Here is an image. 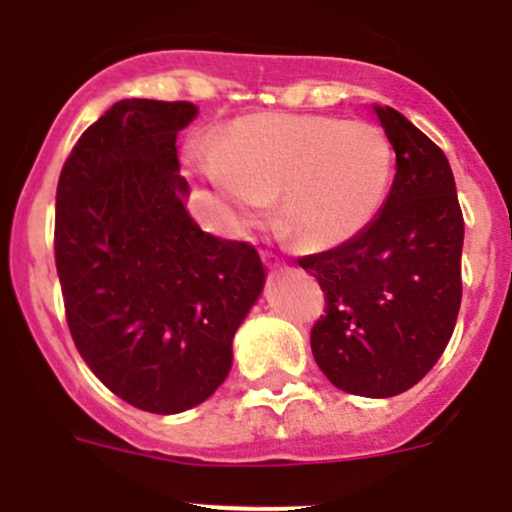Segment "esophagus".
Wrapping results in <instances>:
<instances>
[{
	"instance_id": "34e87169",
	"label": "esophagus",
	"mask_w": 512,
	"mask_h": 512,
	"mask_svg": "<svg viewBox=\"0 0 512 512\" xmlns=\"http://www.w3.org/2000/svg\"><path fill=\"white\" fill-rule=\"evenodd\" d=\"M262 260H265V265L272 267V270H277V267H280V260H277L275 255H270V252H265V255H262Z\"/></svg>"
}]
</instances>
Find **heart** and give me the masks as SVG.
Segmentation results:
<instances>
[{"label": "heart", "instance_id": "b5f03b06", "mask_svg": "<svg viewBox=\"0 0 512 512\" xmlns=\"http://www.w3.org/2000/svg\"><path fill=\"white\" fill-rule=\"evenodd\" d=\"M393 167L380 127L317 114L242 117L195 160L232 230L255 225L277 200V225L305 250L365 232L388 200Z\"/></svg>", "mask_w": 512, "mask_h": 512}]
</instances>
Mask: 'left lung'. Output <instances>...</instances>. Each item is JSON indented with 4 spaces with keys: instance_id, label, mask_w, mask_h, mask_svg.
I'll return each instance as SVG.
<instances>
[{
    "instance_id": "8db88e82",
    "label": "left lung",
    "mask_w": 512,
    "mask_h": 512,
    "mask_svg": "<svg viewBox=\"0 0 512 512\" xmlns=\"http://www.w3.org/2000/svg\"><path fill=\"white\" fill-rule=\"evenodd\" d=\"M372 107L395 150L388 200L355 240L297 262L327 302L310 335L317 367L345 393L393 398L453 335L465 225L443 150L398 109Z\"/></svg>"
}]
</instances>
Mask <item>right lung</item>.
<instances>
[{
  "label": "right lung",
  "instance_id": "right-lung-1",
  "mask_svg": "<svg viewBox=\"0 0 512 512\" xmlns=\"http://www.w3.org/2000/svg\"><path fill=\"white\" fill-rule=\"evenodd\" d=\"M192 102L119 99L79 137L57 185L54 260L89 370L124 403L175 415L205 403L265 287L247 242L187 212L177 132Z\"/></svg>",
  "mask_w": 512,
  "mask_h": 512
}]
</instances>
